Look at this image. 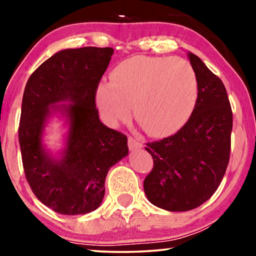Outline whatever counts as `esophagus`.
I'll use <instances>...</instances> for the list:
<instances>
[{
  "instance_id": "1",
  "label": "esophagus",
  "mask_w": 256,
  "mask_h": 256,
  "mask_svg": "<svg viewBox=\"0 0 256 256\" xmlns=\"http://www.w3.org/2000/svg\"><path fill=\"white\" fill-rule=\"evenodd\" d=\"M128 146H129V150L134 152V150L141 149L143 146V143L141 142V140L132 138V136H130V138H128Z\"/></svg>"
}]
</instances>
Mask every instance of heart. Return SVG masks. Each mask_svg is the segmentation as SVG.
<instances>
[{
  "label": "heart",
  "mask_w": 256,
  "mask_h": 256,
  "mask_svg": "<svg viewBox=\"0 0 256 256\" xmlns=\"http://www.w3.org/2000/svg\"><path fill=\"white\" fill-rule=\"evenodd\" d=\"M198 82L190 62L180 57L136 56L121 62L112 82L96 90V102L110 124L126 120L132 106L135 120L150 135L178 130L194 110Z\"/></svg>",
  "instance_id": "1"
}]
</instances>
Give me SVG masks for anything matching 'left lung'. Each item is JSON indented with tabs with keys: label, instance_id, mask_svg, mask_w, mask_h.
Masks as SVG:
<instances>
[{
	"label": "left lung",
	"instance_id": "8db88e82",
	"mask_svg": "<svg viewBox=\"0 0 256 256\" xmlns=\"http://www.w3.org/2000/svg\"><path fill=\"white\" fill-rule=\"evenodd\" d=\"M198 82L191 116L174 135L146 143L154 168L143 188L149 202L172 212L194 210L222 183L230 152L233 114L225 86L197 56L188 52Z\"/></svg>",
	"mask_w": 256,
	"mask_h": 256
}]
</instances>
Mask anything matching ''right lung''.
<instances>
[{"mask_svg":"<svg viewBox=\"0 0 256 256\" xmlns=\"http://www.w3.org/2000/svg\"><path fill=\"white\" fill-rule=\"evenodd\" d=\"M112 48H66L45 60L28 80L22 100L18 140L23 169L34 196L66 216L99 208L108 170L128 155L127 136L99 120L96 94L110 64ZM68 100V104L54 103ZM68 118L62 158L44 150L41 138L48 116Z\"/></svg>","mask_w":256,"mask_h":256,"instance_id":"right-lung-1","label":"right lung"}]
</instances>
